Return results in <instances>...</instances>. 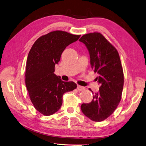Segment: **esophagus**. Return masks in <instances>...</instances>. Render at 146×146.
Instances as JSON below:
<instances>
[{"label": "esophagus", "mask_w": 146, "mask_h": 146, "mask_svg": "<svg viewBox=\"0 0 146 146\" xmlns=\"http://www.w3.org/2000/svg\"><path fill=\"white\" fill-rule=\"evenodd\" d=\"M85 88H84V87H83V86H79L78 85V86H77V89L78 91H83V90H84Z\"/></svg>", "instance_id": "esophagus-1"}]
</instances>
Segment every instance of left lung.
<instances>
[{"label": "left lung", "instance_id": "1", "mask_svg": "<svg viewBox=\"0 0 146 146\" xmlns=\"http://www.w3.org/2000/svg\"><path fill=\"white\" fill-rule=\"evenodd\" d=\"M79 40L88 48L91 67L98 73L96 80L100 84L92 101L82 104L81 109L91 120L102 121L113 113L121 100L124 74L120 58L116 48L100 33H88Z\"/></svg>", "mask_w": 146, "mask_h": 146}]
</instances>
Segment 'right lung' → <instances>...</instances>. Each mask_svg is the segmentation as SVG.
<instances>
[{"label": "right lung", "instance_id": "obj_1", "mask_svg": "<svg viewBox=\"0 0 146 146\" xmlns=\"http://www.w3.org/2000/svg\"><path fill=\"white\" fill-rule=\"evenodd\" d=\"M80 36L54 31L40 36L33 45L26 65L25 84L32 104L41 114L57 112L64 93L76 88L75 83L63 81L54 73L65 48Z\"/></svg>", "mask_w": 146, "mask_h": 146}]
</instances>
